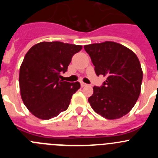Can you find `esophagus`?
<instances>
[{"label":"esophagus","instance_id":"esophagus-1","mask_svg":"<svg viewBox=\"0 0 158 158\" xmlns=\"http://www.w3.org/2000/svg\"><path fill=\"white\" fill-rule=\"evenodd\" d=\"M88 85L87 84H85V83H84V82H81V86L82 88H84V87H85V86H87Z\"/></svg>","mask_w":158,"mask_h":158}]
</instances>
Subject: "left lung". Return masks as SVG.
<instances>
[{
    "label": "left lung",
    "mask_w": 158,
    "mask_h": 158,
    "mask_svg": "<svg viewBox=\"0 0 158 158\" xmlns=\"http://www.w3.org/2000/svg\"><path fill=\"white\" fill-rule=\"evenodd\" d=\"M96 75L107 77L101 87H93L92 108L107 119L126 115L139 97L142 69L136 54L125 46L106 41L84 47Z\"/></svg>",
    "instance_id": "1"
}]
</instances>
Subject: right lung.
I'll return each mask as SVG.
<instances>
[{
  "instance_id": "obj_1",
  "label": "right lung",
  "mask_w": 158,
  "mask_h": 158,
  "mask_svg": "<svg viewBox=\"0 0 158 158\" xmlns=\"http://www.w3.org/2000/svg\"><path fill=\"white\" fill-rule=\"evenodd\" d=\"M82 46L62 42H41L25 54L19 68L20 95L32 115L50 119L68 108L72 96L80 89L79 82L60 80L73 55Z\"/></svg>"
}]
</instances>
